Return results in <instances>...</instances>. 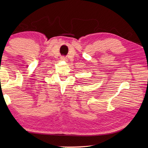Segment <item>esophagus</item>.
Segmentation results:
<instances>
[{
    "mask_svg": "<svg viewBox=\"0 0 148 148\" xmlns=\"http://www.w3.org/2000/svg\"><path fill=\"white\" fill-rule=\"evenodd\" d=\"M60 58H61L62 60H67V58H65V56H62Z\"/></svg>",
    "mask_w": 148,
    "mask_h": 148,
    "instance_id": "esophagus-1",
    "label": "esophagus"
}]
</instances>
